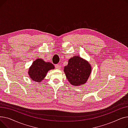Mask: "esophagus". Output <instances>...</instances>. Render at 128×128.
<instances>
[{"label":"esophagus","mask_w":128,"mask_h":128,"mask_svg":"<svg viewBox=\"0 0 128 128\" xmlns=\"http://www.w3.org/2000/svg\"><path fill=\"white\" fill-rule=\"evenodd\" d=\"M55 67L56 69H60L61 68V66H60V65L59 64H56Z\"/></svg>","instance_id":"1"}]
</instances>
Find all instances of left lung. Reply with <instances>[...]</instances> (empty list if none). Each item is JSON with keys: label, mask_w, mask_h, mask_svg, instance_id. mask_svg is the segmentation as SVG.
Returning <instances> with one entry per match:
<instances>
[{"label": "left lung", "mask_w": 128, "mask_h": 128, "mask_svg": "<svg viewBox=\"0 0 128 128\" xmlns=\"http://www.w3.org/2000/svg\"><path fill=\"white\" fill-rule=\"evenodd\" d=\"M89 63L79 56H75L68 60V65L64 71L69 82L73 86H79L86 83L91 72Z\"/></svg>", "instance_id": "8db88e82"}]
</instances>
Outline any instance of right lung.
<instances>
[{"mask_svg":"<svg viewBox=\"0 0 128 128\" xmlns=\"http://www.w3.org/2000/svg\"><path fill=\"white\" fill-rule=\"evenodd\" d=\"M54 68V66L50 62H45L42 59H37L34 62L29 69L28 74L30 78L36 82H41L47 72Z\"/></svg>","mask_w":128,"mask_h":128,"instance_id":"add662e5","label":"right lung"}]
</instances>
